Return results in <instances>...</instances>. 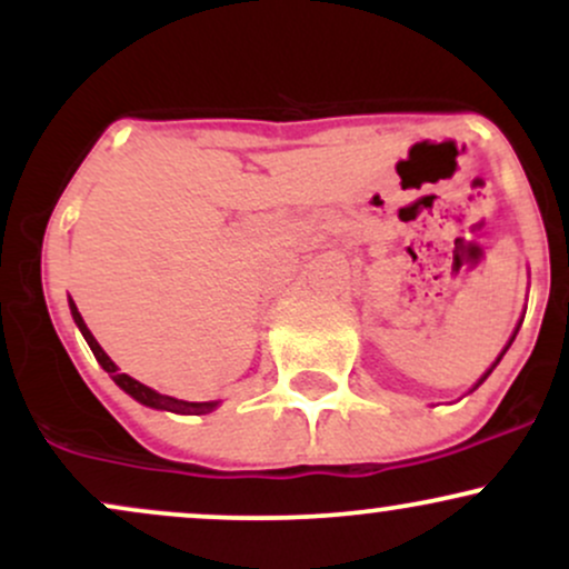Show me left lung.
<instances>
[{
    "instance_id": "obj_1",
    "label": "left lung",
    "mask_w": 569,
    "mask_h": 569,
    "mask_svg": "<svg viewBox=\"0 0 569 569\" xmlns=\"http://www.w3.org/2000/svg\"><path fill=\"white\" fill-rule=\"evenodd\" d=\"M516 331H519V329H516ZM513 337H516V335H513ZM513 337H511V342H513ZM511 342H508V345H506V350H508V348H511ZM506 350H502V352H500V356H498V361H495V363H492V369H495V367H498V363H500V358H502V356H506ZM492 369H489V371H487V375H485V377H481V380H479V385H481V382H485L489 375H492ZM479 385H476V388H479Z\"/></svg>"
}]
</instances>
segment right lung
<instances>
[{"mask_svg":"<svg viewBox=\"0 0 569 569\" xmlns=\"http://www.w3.org/2000/svg\"><path fill=\"white\" fill-rule=\"evenodd\" d=\"M69 307H71V316H74V323L80 326L82 337L88 339L90 350H93L96 361L101 363V367L109 371V377H112V380H114L117 385H120V388L126 390L128 396H133L136 401L143 403V407H152V409H168V411H176V415H208V411H213V409H217V401H206V403H194V401H179V398L162 396V393H158V390L147 388V385H141L139 380H133V377H128V375H120V369L114 367V361H112V358H109L107 352L101 350V345H98V342H96V337L90 335V329H88V326H84V321H82L80 310H77V305L71 302V299H69Z\"/></svg>","mask_w":569,"mask_h":569,"instance_id":"right-lung-1","label":"right lung"}]
</instances>
